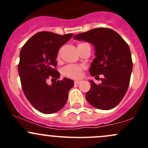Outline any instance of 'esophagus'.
<instances>
[{"label": "esophagus", "instance_id": "1", "mask_svg": "<svg viewBox=\"0 0 148 148\" xmlns=\"http://www.w3.org/2000/svg\"><path fill=\"white\" fill-rule=\"evenodd\" d=\"M79 83H80V81H79V80H76V81H74V84H79Z\"/></svg>", "mask_w": 148, "mask_h": 148}]
</instances>
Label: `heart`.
I'll return each instance as SVG.
<instances>
[{
    "label": "heart",
    "mask_w": 148,
    "mask_h": 148,
    "mask_svg": "<svg viewBox=\"0 0 148 148\" xmlns=\"http://www.w3.org/2000/svg\"><path fill=\"white\" fill-rule=\"evenodd\" d=\"M63 74L70 78H80L82 75V67L75 64H69L63 69Z\"/></svg>",
    "instance_id": "b5f03b06"
}]
</instances>
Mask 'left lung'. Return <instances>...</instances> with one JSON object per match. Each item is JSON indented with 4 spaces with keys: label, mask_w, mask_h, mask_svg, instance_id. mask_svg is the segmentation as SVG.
Listing matches in <instances>:
<instances>
[{
    "label": "left lung",
    "mask_w": 148,
    "mask_h": 148,
    "mask_svg": "<svg viewBox=\"0 0 148 148\" xmlns=\"http://www.w3.org/2000/svg\"><path fill=\"white\" fill-rule=\"evenodd\" d=\"M74 38L95 46V58L89 72L92 76L104 75L100 84L91 80L86 99L99 110L114 108L123 99L129 86L133 65L129 46L116 31L108 28H94L74 35Z\"/></svg>",
    "instance_id": "obj_1"
}]
</instances>
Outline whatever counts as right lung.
Returning a JSON list of instances; mask_svg holds the SVG:
<instances>
[{"mask_svg":"<svg viewBox=\"0 0 148 148\" xmlns=\"http://www.w3.org/2000/svg\"><path fill=\"white\" fill-rule=\"evenodd\" d=\"M72 36L41 31L28 39L21 50L18 69L22 89L31 105L44 114L62 109L74 86V82L67 78L58 80L51 85L46 83L49 77L55 80L60 77L56 69L58 51Z\"/></svg>","mask_w":148,"mask_h":148,"instance_id":"right-lung-1","label":"right lung"}]
</instances>
